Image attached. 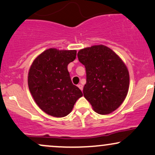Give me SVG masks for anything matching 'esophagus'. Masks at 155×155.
<instances>
[{"label":"esophagus","instance_id":"esophagus-1","mask_svg":"<svg viewBox=\"0 0 155 155\" xmlns=\"http://www.w3.org/2000/svg\"><path fill=\"white\" fill-rule=\"evenodd\" d=\"M78 87H79V88H80V89H81L82 91H83V85H81V84H78Z\"/></svg>","mask_w":155,"mask_h":155}]
</instances>
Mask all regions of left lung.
<instances>
[{"instance_id": "obj_1", "label": "left lung", "mask_w": 155, "mask_h": 155, "mask_svg": "<svg viewBox=\"0 0 155 155\" xmlns=\"http://www.w3.org/2000/svg\"><path fill=\"white\" fill-rule=\"evenodd\" d=\"M78 60L86 70L84 97L95 112L110 114L121 106L129 87V74L121 59L104 45L81 49Z\"/></svg>"}]
</instances>
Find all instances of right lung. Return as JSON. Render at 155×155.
Returning <instances> with one entry per match:
<instances>
[{
  "instance_id": "right-lung-1",
  "label": "right lung",
  "mask_w": 155,
  "mask_h": 155,
  "mask_svg": "<svg viewBox=\"0 0 155 155\" xmlns=\"http://www.w3.org/2000/svg\"><path fill=\"white\" fill-rule=\"evenodd\" d=\"M76 54V50L48 49L34 60L28 71V88L34 100L44 112L54 117L68 115L83 96L68 70Z\"/></svg>"
}]
</instances>
